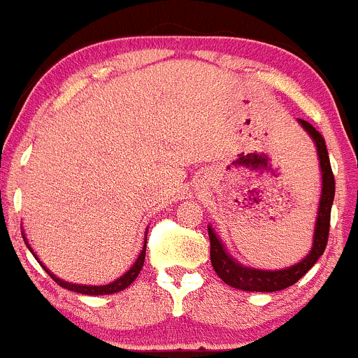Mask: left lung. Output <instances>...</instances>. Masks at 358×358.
Returning a JSON list of instances; mask_svg holds the SVG:
<instances>
[{
    "label": "left lung",
    "instance_id": "1",
    "mask_svg": "<svg viewBox=\"0 0 358 358\" xmlns=\"http://www.w3.org/2000/svg\"><path fill=\"white\" fill-rule=\"evenodd\" d=\"M308 136L313 139L315 146H317L318 160H320V172H322V193L320 201H318V212H317V222H315V233H313V247H311L310 254L294 266L284 268V270H256V268L243 266L236 259H233L224 249L219 236L214 233V228L208 226V238H210V261L214 271L217 277L221 278L224 284L231 285V287L240 289V291L249 292H275L287 289L294 285L296 282L308 273L311 266L318 261V257L324 254L325 245H327L329 238V224H331V207L334 201V174H332L331 162H329L327 146H325L324 137L320 136L313 125H310L304 120H298Z\"/></svg>",
    "mask_w": 358,
    "mask_h": 358
}]
</instances>
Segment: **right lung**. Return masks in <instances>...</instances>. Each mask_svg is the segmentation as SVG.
I'll use <instances>...</instances> for the list:
<instances>
[{
	"mask_svg": "<svg viewBox=\"0 0 358 358\" xmlns=\"http://www.w3.org/2000/svg\"><path fill=\"white\" fill-rule=\"evenodd\" d=\"M22 236H24V235H22ZM24 240H26V236H24ZM26 245H27V249H29L31 252H33V249H31V247H29V243H27V240H26ZM33 254H34V252H33ZM34 257H36V254H34ZM144 257H146V242H144L143 250H141L139 257H137L136 263L132 264V268H130V270L127 271L125 275H122V277H120V278H116L115 282H111V284H106V285H80V284H69V282H64V280H60L59 277H55V275L52 273V271L48 270V268L45 266V264L41 263L40 259H38V257H36V259H38V263H40L41 266L45 268V271H47V273L50 275V277L54 278L55 282H57V284L60 285V287L67 289V291L78 292V294H87V296H104V294H115V292H120V291H123V289L129 287V285L132 284L134 280H136L137 275L141 273V270H143Z\"/></svg>",
	"mask_w": 358,
	"mask_h": 358,
	"instance_id": "right-lung-1",
	"label": "right lung"
}]
</instances>
